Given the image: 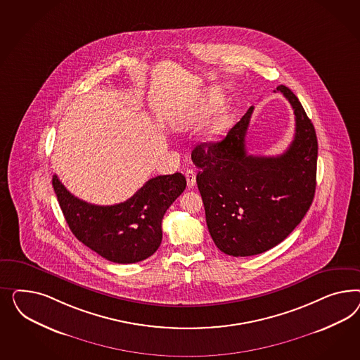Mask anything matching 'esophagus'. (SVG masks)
Here are the masks:
<instances>
[{"instance_id": "34e87169", "label": "esophagus", "mask_w": 360, "mask_h": 360, "mask_svg": "<svg viewBox=\"0 0 360 360\" xmlns=\"http://www.w3.org/2000/svg\"><path fill=\"white\" fill-rule=\"evenodd\" d=\"M185 175L186 179H187V186L190 188H193L195 186L196 182L195 172L193 169H188V170H186Z\"/></svg>"}]
</instances>
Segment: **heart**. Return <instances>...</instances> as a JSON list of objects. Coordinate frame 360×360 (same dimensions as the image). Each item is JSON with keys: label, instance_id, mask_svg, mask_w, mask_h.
<instances>
[{"label": "heart", "instance_id": "heart-1", "mask_svg": "<svg viewBox=\"0 0 360 360\" xmlns=\"http://www.w3.org/2000/svg\"><path fill=\"white\" fill-rule=\"evenodd\" d=\"M217 103H218V98L215 96H210L208 98H205L196 107L174 112L173 115H170V125L178 131H187V129L193 128L198 122L203 120L205 116L210 113V110H212ZM229 122V116L224 112L217 113L211 120L208 121L207 128L205 131L206 139L207 140L217 139L219 134H221L227 129Z\"/></svg>", "mask_w": 360, "mask_h": 360}]
</instances>
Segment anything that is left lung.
<instances>
[{"label":"left lung","mask_w":360,"mask_h":360,"mask_svg":"<svg viewBox=\"0 0 360 360\" xmlns=\"http://www.w3.org/2000/svg\"><path fill=\"white\" fill-rule=\"evenodd\" d=\"M281 92L295 110V139L276 157L250 155L245 136L253 107L218 142L191 153L210 235L219 250L244 257L268 251L300 224L316 193L318 142L313 122L295 94ZM274 91V92H276Z\"/></svg>","instance_id":"1"}]
</instances>
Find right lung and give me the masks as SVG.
<instances>
[{
    "label": "right lung",
    "mask_w": 360,
    "mask_h": 360,
    "mask_svg": "<svg viewBox=\"0 0 360 360\" xmlns=\"http://www.w3.org/2000/svg\"><path fill=\"white\" fill-rule=\"evenodd\" d=\"M53 186L65 221L79 241L109 262L131 264L158 250L165 212L185 191L186 178L181 173L158 175L128 200L113 206L79 199L56 175Z\"/></svg>",
    "instance_id": "obj_1"
}]
</instances>
